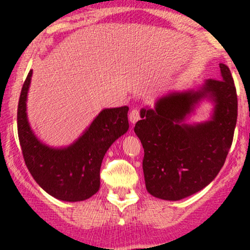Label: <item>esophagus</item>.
I'll return each instance as SVG.
<instances>
[{
	"instance_id": "obj_1",
	"label": "esophagus",
	"mask_w": 250,
	"mask_h": 250,
	"mask_svg": "<svg viewBox=\"0 0 250 250\" xmlns=\"http://www.w3.org/2000/svg\"><path fill=\"white\" fill-rule=\"evenodd\" d=\"M139 120H140V110L137 108H134L133 110L129 113V121L134 125V123H136Z\"/></svg>"
}]
</instances>
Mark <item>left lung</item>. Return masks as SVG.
<instances>
[{"label": "left lung", "instance_id": "8db88e82", "mask_svg": "<svg viewBox=\"0 0 250 250\" xmlns=\"http://www.w3.org/2000/svg\"><path fill=\"white\" fill-rule=\"evenodd\" d=\"M221 79H209L199 91L170 94L153 109H142L134 131L145 150L142 168L148 193L162 200L190 196L213 181L233 143L237 94L233 76L221 63ZM202 97L215 102L213 120L196 126L181 122Z\"/></svg>", "mask_w": 250, "mask_h": 250}]
</instances>
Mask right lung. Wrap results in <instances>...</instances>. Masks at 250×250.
Instances as JSON below:
<instances>
[{
    "label": "right lung",
    "mask_w": 250,
    "mask_h": 250,
    "mask_svg": "<svg viewBox=\"0 0 250 250\" xmlns=\"http://www.w3.org/2000/svg\"><path fill=\"white\" fill-rule=\"evenodd\" d=\"M29 71L17 107V133L22 154L31 176L43 190L68 202L87 200L100 189V169L104 154L128 130V107L104 109L85 133L70 147L53 149L42 145L28 125L25 101Z\"/></svg>",
    "instance_id": "right-lung-1"
}]
</instances>
